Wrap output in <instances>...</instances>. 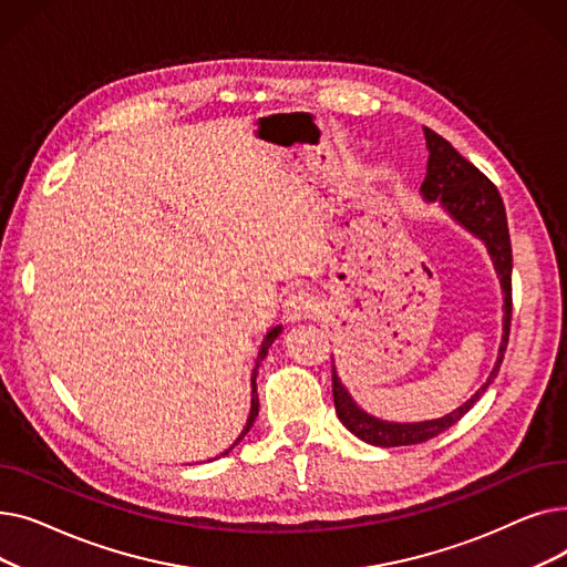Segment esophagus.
Listing matches in <instances>:
<instances>
[{"label": "esophagus", "mask_w": 567, "mask_h": 567, "mask_svg": "<svg viewBox=\"0 0 567 567\" xmlns=\"http://www.w3.org/2000/svg\"><path fill=\"white\" fill-rule=\"evenodd\" d=\"M317 299L312 293H308L306 289H296L291 291L287 299H285V317L289 321H301L308 319L317 312Z\"/></svg>", "instance_id": "1"}]
</instances>
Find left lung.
I'll use <instances>...</instances> for the list:
<instances>
[{
	"label": "left lung",
	"instance_id": "obj_1",
	"mask_svg": "<svg viewBox=\"0 0 567 567\" xmlns=\"http://www.w3.org/2000/svg\"><path fill=\"white\" fill-rule=\"evenodd\" d=\"M425 131V144H427V174L421 186V195L427 204H439L445 214H449L460 227H464L475 238H481L487 248V255L494 264V271L501 282L503 291V336L498 344L496 363L487 377V381L475 391L462 406L455 411L441 415V419L432 421H419V423H393L377 419V415L368 413L359 406L342 383L336 361H333V400L340 423L361 441L370 445H379V449H395V445H413L423 443L427 439H434L436 434L453 427L462 415L483 398L487 385L494 381L505 344H508L511 336V315H513V248H511V234H508V218H505L503 199L496 190V186L489 178L471 165L464 156H460L457 148L436 135L432 128Z\"/></svg>",
	"mask_w": 567,
	"mask_h": 567
}]
</instances>
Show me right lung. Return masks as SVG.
<instances>
[{
  "label": "right lung",
  "instance_id": "obj_1",
  "mask_svg": "<svg viewBox=\"0 0 567 567\" xmlns=\"http://www.w3.org/2000/svg\"><path fill=\"white\" fill-rule=\"evenodd\" d=\"M282 333V326H274L271 331H268L266 336H264V342H261V347H259V353H257V363H255V370H252V377H250V385H252V398H250V413H248V421H246V427L241 430V434H238V439L229 445V449L225 451V453H220V457H225L227 453H231L234 451V445H238L241 443V439L250 432V427L255 425V419H257V413H259V398H257V370H259V365H261V361L266 359V353H268V349H271V344L278 340V336Z\"/></svg>",
  "mask_w": 567,
  "mask_h": 567
}]
</instances>
